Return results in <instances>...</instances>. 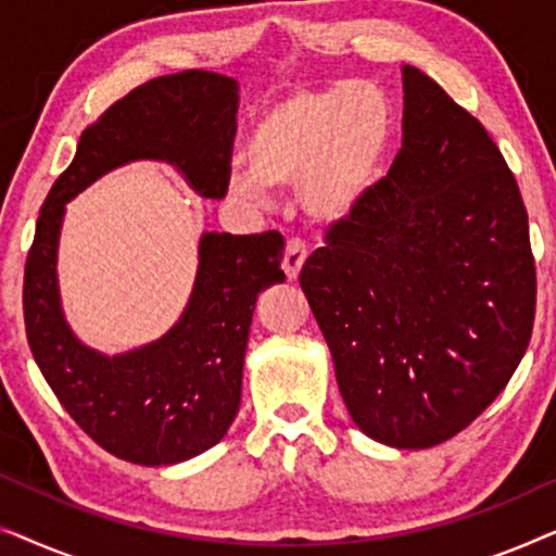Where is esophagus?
<instances>
[{"label":"esophagus","mask_w":556,"mask_h":556,"mask_svg":"<svg viewBox=\"0 0 556 556\" xmlns=\"http://www.w3.org/2000/svg\"><path fill=\"white\" fill-rule=\"evenodd\" d=\"M306 257H308L306 242L299 240V238L288 240L286 255H283V270H286V276L291 278V280L299 278V273H301V268H303V263H306Z\"/></svg>","instance_id":"34e87169"}]
</instances>
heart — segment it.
Returning a JSON list of instances; mask_svg holds the SVG:
<instances>
[{"instance_id": "obj_1", "label": "heart", "mask_w": 556, "mask_h": 556, "mask_svg": "<svg viewBox=\"0 0 556 556\" xmlns=\"http://www.w3.org/2000/svg\"><path fill=\"white\" fill-rule=\"evenodd\" d=\"M392 136V103L375 83L295 90L257 118L250 164L232 166L230 187L255 204L268 202L273 187H299L311 219L344 223L382 181Z\"/></svg>"}]
</instances>
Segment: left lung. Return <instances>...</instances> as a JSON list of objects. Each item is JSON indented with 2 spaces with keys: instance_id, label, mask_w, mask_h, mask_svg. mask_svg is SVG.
<instances>
[{
  "instance_id": "left-lung-1",
  "label": "left lung",
  "mask_w": 556,
  "mask_h": 556,
  "mask_svg": "<svg viewBox=\"0 0 556 556\" xmlns=\"http://www.w3.org/2000/svg\"><path fill=\"white\" fill-rule=\"evenodd\" d=\"M402 149L301 288L364 435L420 451L458 435L527 352L536 268L519 185L481 121L402 67Z\"/></svg>"
}]
</instances>
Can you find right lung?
Instances as JSON below:
<instances>
[{
  "label": "right lung",
  "instance_id": "obj_1",
  "mask_svg": "<svg viewBox=\"0 0 556 556\" xmlns=\"http://www.w3.org/2000/svg\"><path fill=\"white\" fill-rule=\"evenodd\" d=\"M238 83L210 71L162 75L121 98L80 134L37 217L27 253L25 329L42 377L103 451L139 466H172L225 438L240 407L242 364L257 293L283 283V235L204 232L185 314L162 339L105 356L67 326L58 291L65 204L116 166L166 162L197 194L230 185Z\"/></svg>",
  "mask_w": 556,
  "mask_h": 556
}]
</instances>
